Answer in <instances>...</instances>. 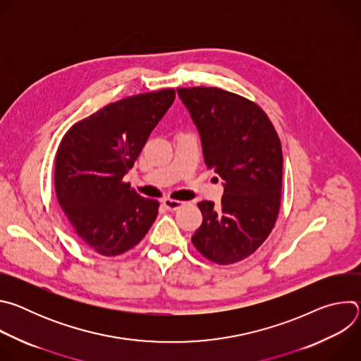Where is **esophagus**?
Wrapping results in <instances>:
<instances>
[{"mask_svg": "<svg viewBox=\"0 0 361 361\" xmlns=\"http://www.w3.org/2000/svg\"><path fill=\"white\" fill-rule=\"evenodd\" d=\"M163 205H164V207H166L169 212H176V210H178V209H181V207H183L184 202H183V201H180V200L166 198V200L163 201Z\"/></svg>", "mask_w": 361, "mask_h": 361, "instance_id": "1", "label": "esophagus"}]
</instances>
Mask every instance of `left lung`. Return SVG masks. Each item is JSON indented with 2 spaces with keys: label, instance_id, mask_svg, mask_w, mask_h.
Returning <instances> with one entry per match:
<instances>
[{
  "label": "left lung",
  "instance_id": "8db88e82",
  "mask_svg": "<svg viewBox=\"0 0 361 361\" xmlns=\"http://www.w3.org/2000/svg\"><path fill=\"white\" fill-rule=\"evenodd\" d=\"M201 135L204 161L224 181L221 204L198 202L202 224L191 237L205 259L244 260L273 231L281 202L279 134L254 101L217 87L177 88Z\"/></svg>",
  "mask_w": 361,
  "mask_h": 361
}]
</instances>
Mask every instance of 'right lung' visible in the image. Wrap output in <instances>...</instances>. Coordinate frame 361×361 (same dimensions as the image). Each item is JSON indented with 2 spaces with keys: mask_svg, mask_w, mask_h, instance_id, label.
I'll list each match as a JSON object with an SVG mask.
<instances>
[{
  "mask_svg": "<svg viewBox=\"0 0 361 361\" xmlns=\"http://www.w3.org/2000/svg\"><path fill=\"white\" fill-rule=\"evenodd\" d=\"M176 98L164 88L118 99L77 121L56 154L54 185L81 241L114 257L137 245L157 219L160 202L123 178Z\"/></svg>",
  "mask_w": 361,
  "mask_h": 361,
  "instance_id": "add662e5",
  "label": "right lung"
}]
</instances>
